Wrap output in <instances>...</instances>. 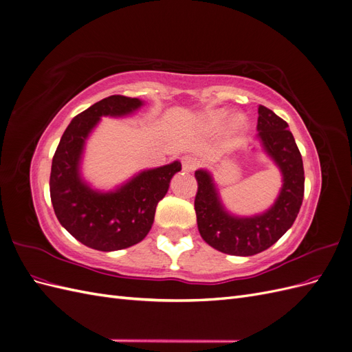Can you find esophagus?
Instances as JSON below:
<instances>
[{
    "label": "esophagus",
    "mask_w": 352,
    "mask_h": 352,
    "mask_svg": "<svg viewBox=\"0 0 352 352\" xmlns=\"http://www.w3.org/2000/svg\"><path fill=\"white\" fill-rule=\"evenodd\" d=\"M197 167H198V162H197V160H195L194 157H190V155L182 157V168L185 170L186 173L194 172V170H195Z\"/></svg>",
    "instance_id": "esophagus-1"
}]
</instances>
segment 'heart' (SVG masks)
<instances>
[{"label":"heart","instance_id":"b5f03b06","mask_svg":"<svg viewBox=\"0 0 352 352\" xmlns=\"http://www.w3.org/2000/svg\"><path fill=\"white\" fill-rule=\"evenodd\" d=\"M229 117V111L228 110H217V111H212L208 116V124L211 129H219L223 124L226 123ZM245 127H247V120H245V117L242 114H238L235 117H232L230 120V133L238 138L239 135L243 133Z\"/></svg>","mask_w":352,"mask_h":352}]
</instances>
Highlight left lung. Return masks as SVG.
I'll list each match as a JSON object with an SVG mask.
<instances>
[{"mask_svg": "<svg viewBox=\"0 0 352 352\" xmlns=\"http://www.w3.org/2000/svg\"><path fill=\"white\" fill-rule=\"evenodd\" d=\"M258 138L279 166L283 186L274 204L260 216L235 217L223 208L207 170H197L195 212L201 238L214 250L230 255L258 254L278 242L300 212L304 198V166L287 123L264 105L258 107Z\"/></svg>", "mask_w": 352, "mask_h": 352, "instance_id": "obj_1", "label": "left lung"}]
</instances>
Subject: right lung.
<instances>
[{
    "label": "right lung",
    "instance_id": "add662e5",
    "mask_svg": "<svg viewBox=\"0 0 352 352\" xmlns=\"http://www.w3.org/2000/svg\"><path fill=\"white\" fill-rule=\"evenodd\" d=\"M141 105V100L123 95L95 102L70 122L52 157L50 194L56 216L72 236L89 248L117 251L141 242L153 226L170 180L182 170L179 162L145 170L113 192H98L82 180L80 157L95 124L102 116H126Z\"/></svg>",
    "mask_w": 352,
    "mask_h": 352
}]
</instances>
